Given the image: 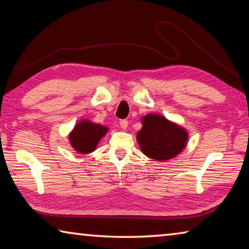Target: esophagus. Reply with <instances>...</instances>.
<instances>
[{"label":"esophagus","mask_w":249,"mask_h":249,"mask_svg":"<svg viewBox=\"0 0 249 249\" xmlns=\"http://www.w3.org/2000/svg\"><path fill=\"white\" fill-rule=\"evenodd\" d=\"M120 125H121L122 128L126 129V128H127V126H128V121L127 120H121L120 121Z\"/></svg>","instance_id":"34e87169"}]
</instances>
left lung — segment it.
Segmentation results:
<instances>
[{
    "mask_svg": "<svg viewBox=\"0 0 249 249\" xmlns=\"http://www.w3.org/2000/svg\"><path fill=\"white\" fill-rule=\"evenodd\" d=\"M142 127L137 134V142L147 157L163 161L176 157L187 145V130L166 117L148 114L142 117Z\"/></svg>",
    "mask_w": 249,
    "mask_h": 249,
    "instance_id": "obj_1",
    "label": "left lung"
}]
</instances>
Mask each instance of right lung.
<instances>
[{"label": "right lung", "mask_w": 249, "mask_h": 249, "mask_svg": "<svg viewBox=\"0 0 249 249\" xmlns=\"http://www.w3.org/2000/svg\"><path fill=\"white\" fill-rule=\"evenodd\" d=\"M107 132V127L83 120L74 126L69 135L70 144L80 154H89L95 150L99 142Z\"/></svg>", "instance_id": "right-lung-1"}]
</instances>
